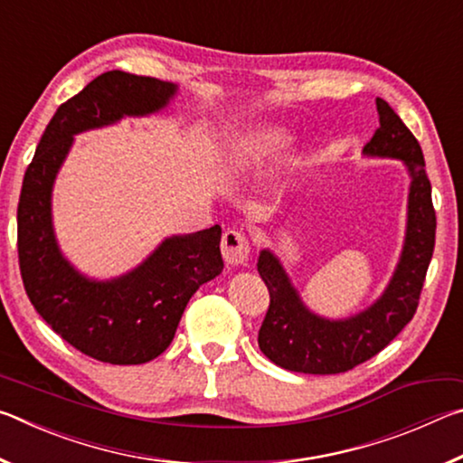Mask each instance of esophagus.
Here are the masks:
<instances>
[{
    "label": "esophagus",
    "instance_id": "1",
    "mask_svg": "<svg viewBox=\"0 0 463 463\" xmlns=\"http://www.w3.org/2000/svg\"><path fill=\"white\" fill-rule=\"evenodd\" d=\"M222 257L226 263L231 265H242L249 261V253H250V245H249V239L242 234L241 231H226L222 234Z\"/></svg>",
    "mask_w": 463,
    "mask_h": 463
}]
</instances>
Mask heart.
Listing matches in <instances>:
<instances>
[{"mask_svg":"<svg viewBox=\"0 0 463 463\" xmlns=\"http://www.w3.org/2000/svg\"><path fill=\"white\" fill-rule=\"evenodd\" d=\"M292 143L289 132L281 128H261L242 137L234 145V153L242 161H261L265 156L278 155Z\"/></svg>","mask_w":463,"mask_h":463,"instance_id":"heart-1","label":"heart"}]
</instances>
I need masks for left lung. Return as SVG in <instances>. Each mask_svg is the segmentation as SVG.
<instances>
[{
  "label": "left lung",
  "mask_w": 463,
  "mask_h": 463,
  "mask_svg": "<svg viewBox=\"0 0 463 463\" xmlns=\"http://www.w3.org/2000/svg\"><path fill=\"white\" fill-rule=\"evenodd\" d=\"M375 106L380 128L364 146V155L402 161L411 177L401 260L372 307L347 318H326L304 304L279 257L263 249L257 260V271L269 289V310L257 341L265 357L284 370L315 375L354 370L380 354L417 312L435 249L437 218L430 182L419 140L388 101L375 98Z\"/></svg>",
  "instance_id": "left-lung-1"
}]
</instances>
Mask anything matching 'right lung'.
Listing matches in <instances>:
<instances>
[{"mask_svg": "<svg viewBox=\"0 0 463 463\" xmlns=\"http://www.w3.org/2000/svg\"><path fill=\"white\" fill-rule=\"evenodd\" d=\"M177 85L108 71L61 104L22 182L18 257L26 294L54 333L81 354L114 365H138L174 341L184 310L202 284L221 276V226L161 241L135 269L93 279L62 255L52 226V185L73 137L127 116L161 112Z\"/></svg>", "mask_w": 463, "mask_h": 463, "instance_id": "add662e5", "label": "right lung"}]
</instances>
